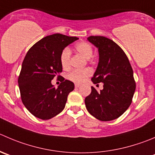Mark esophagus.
<instances>
[{
  "label": "esophagus",
  "mask_w": 155,
  "mask_h": 155,
  "mask_svg": "<svg viewBox=\"0 0 155 155\" xmlns=\"http://www.w3.org/2000/svg\"><path fill=\"white\" fill-rule=\"evenodd\" d=\"M80 86V85H79V84H75V87H76V88H79V87Z\"/></svg>",
  "instance_id": "esophagus-1"
}]
</instances>
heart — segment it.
<instances>
[{"label": "heart", "instance_id": "heart-1", "mask_svg": "<svg viewBox=\"0 0 155 155\" xmlns=\"http://www.w3.org/2000/svg\"><path fill=\"white\" fill-rule=\"evenodd\" d=\"M76 51L79 52L86 59H90L93 54V48L89 43L86 41H81L75 46ZM70 58L71 52L70 49L66 48L62 51L60 56V62L61 67L64 70H67L70 67ZM91 74L90 69H82V70H74L70 72L67 76V78L70 81L76 83H82Z\"/></svg>", "mask_w": 155, "mask_h": 155}]
</instances>
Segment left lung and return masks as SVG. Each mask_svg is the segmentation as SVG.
I'll list each match as a JSON object with an SVG mask.
<instances>
[{
    "instance_id": "obj_1",
    "label": "left lung",
    "mask_w": 155,
    "mask_h": 155,
    "mask_svg": "<svg viewBox=\"0 0 155 155\" xmlns=\"http://www.w3.org/2000/svg\"><path fill=\"white\" fill-rule=\"evenodd\" d=\"M88 41L99 53V62L91 81L102 82L103 89L91 92L85 99L90 114L101 121L120 117L132 103L136 90L133 68L123 49L114 41L104 36H90Z\"/></svg>"
}]
</instances>
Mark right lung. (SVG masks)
<instances>
[{"instance_id":"obj_1","label":"right lung","mask_w":155,"mask_h":155,"mask_svg":"<svg viewBox=\"0 0 155 155\" xmlns=\"http://www.w3.org/2000/svg\"><path fill=\"white\" fill-rule=\"evenodd\" d=\"M77 39V37L54 34L43 38L27 52L18 84L24 106L36 117L49 120L65 107L68 94L74 89V83L63 80L56 88L51 80L55 76H61L62 51Z\"/></svg>"}]
</instances>
